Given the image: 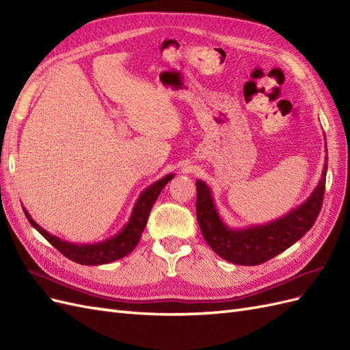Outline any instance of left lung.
Returning <instances> with one entry per match:
<instances>
[{"label":"left lung","instance_id":"left-lung-1","mask_svg":"<svg viewBox=\"0 0 350 350\" xmlns=\"http://www.w3.org/2000/svg\"><path fill=\"white\" fill-rule=\"evenodd\" d=\"M327 175V157L319 185L302 204L284 216L264 225L230 228L220 217L210 187L197 179V220L208 247L219 257L238 266H257L276 257L299 241L308 232L319 216Z\"/></svg>","mask_w":350,"mask_h":350}]
</instances>
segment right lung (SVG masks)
Listing matches in <instances>:
<instances>
[{
    "instance_id": "right-lung-1",
    "label": "right lung",
    "mask_w": 350,
    "mask_h": 350,
    "mask_svg": "<svg viewBox=\"0 0 350 350\" xmlns=\"http://www.w3.org/2000/svg\"><path fill=\"white\" fill-rule=\"evenodd\" d=\"M174 176H175L174 174H169L147 187L140 194V197L137 198L133 213L130 216V220L126 221V225L116 235L99 242L76 243V242H68L66 239H61L55 235L49 234V232L45 230L44 228H40L36 221L30 217V215L27 213V210L25 207H23V211L27 220L30 221V225L33 226L39 234L51 243V245H54L62 256H66L74 262L83 264V266H100V264H108L129 256V254L137 247V243H139L143 230L146 228L147 219H149L150 210L154 204V201L157 200L159 194H161L163 187L171 181Z\"/></svg>"
}]
</instances>
